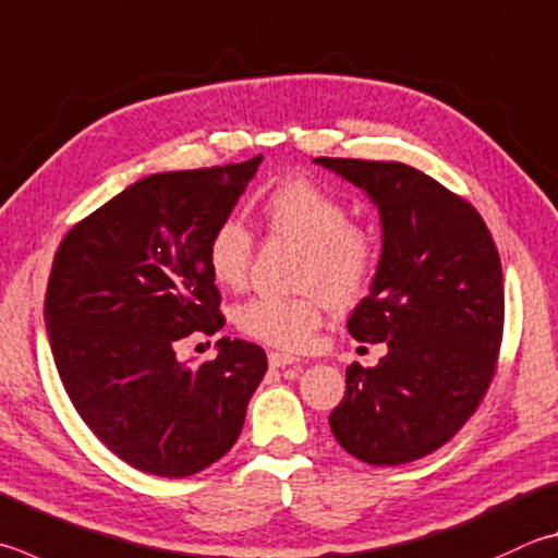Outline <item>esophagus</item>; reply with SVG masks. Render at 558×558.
Masks as SVG:
<instances>
[{
  "label": "esophagus",
  "instance_id": "obj_1",
  "mask_svg": "<svg viewBox=\"0 0 558 558\" xmlns=\"http://www.w3.org/2000/svg\"><path fill=\"white\" fill-rule=\"evenodd\" d=\"M268 363H270V368H288V366H300V359H295V356H290V353H278V351H272V353H268Z\"/></svg>",
  "mask_w": 558,
  "mask_h": 558
}]
</instances>
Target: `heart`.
Instances as JSON below:
<instances>
[{
	"mask_svg": "<svg viewBox=\"0 0 558 558\" xmlns=\"http://www.w3.org/2000/svg\"><path fill=\"white\" fill-rule=\"evenodd\" d=\"M270 234L302 246L295 298H251L236 310L246 337L282 351H305L322 327L327 302L347 307L371 286L378 266V241L366 227L349 221V207L312 180L292 178L272 187L260 205ZM253 236L236 217L221 219L207 241V266L217 286H244Z\"/></svg>",
	"mask_w": 558,
	"mask_h": 558,
	"instance_id": "obj_1",
	"label": "heart"
}]
</instances>
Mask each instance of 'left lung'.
<instances>
[{"instance_id": "obj_1", "label": "left lung", "mask_w": 558, "mask_h": 558, "mask_svg": "<svg viewBox=\"0 0 558 558\" xmlns=\"http://www.w3.org/2000/svg\"><path fill=\"white\" fill-rule=\"evenodd\" d=\"M378 207L383 248L368 298L349 317L356 341L388 353L347 371L329 414L359 461L400 465L444 447L478 408L502 339V266L483 217L404 163L314 158Z\"/></svg>"}]
</instances>
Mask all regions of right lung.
Returning a JSON list of instances; mask_svg holds the SVG:
<instances>
[{"instance_id": "add662e5", "label": "right lung", "mask_w": 558, "mask_h": 558, "mask_svg": "<svg viewBox=\"0 0 558 558\" xmlns=\"http://www.w3.org/2000/svg\"><path fill=\"white\" fill-rule=\"evenodd\" d=\"M260 160L148 175L58 246L44 302L58 376L95 437L144 473L185 478L219 461L266 376V351L241 339H219L199 366L175 356L192 331L225 327L207 241Z\"/></svg>"}]
</instances>
